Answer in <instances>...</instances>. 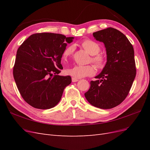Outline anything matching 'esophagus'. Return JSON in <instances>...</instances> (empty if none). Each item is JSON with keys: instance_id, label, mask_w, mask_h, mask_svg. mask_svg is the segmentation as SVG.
Returning <instances> with one entry per match:
<instances>
[{"instance_id": "esophagus-1", "label": "esophagus", "mask_w": 150, "mask_h": 150, "mask_svg": "<svg viewBox=\"0 0 150 150\" xmlns=\"http://www.w3.org/2000/svg\"><path fill=\"white\" fill-rule=\"evenodd\" d=\"M79 81V79H78L75 78H73V77H72V82L75 83V82H77V81Z\"/></svg>"}]
</instances>
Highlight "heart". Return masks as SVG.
Masks as SVG:
<instances>
[{
  "mask_svg": "<svg viewBox=\"0 0 150 150\" xmlns=\"http://www.w3.org/2000/svg\"><path fill=\"white\" fill-rule=\"evenodd\" d=\"M82 46L90 55L91 61L99 69H102L106 65V58L102 53H99L101 47L99 44L91 39H85L81 43ZM75 50L73 45L67 46L62 53V58L66 60L71 57ZM66 73L75 78H81L93 76L95 73V68L93 65H75L66 70Z\"/></svg>",
  "mask_w": 150,
  "mask_h": 150,
  "instance_id": "heart-1",
  "label": "heart"
}]
</instances>
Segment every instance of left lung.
Returning <instances> with one entry per match:
<instances>
[{
  "label": "left lung",
  "mask_w": 150,
  "mask_h": 150,
  "mask_svg": "<svg viewBox=\"0 0 150 150\" xmlns=\"http://www.w3.org/2000/svg\"><path fill=\"white\" fill-rule=\"evenodd\" d=\"M93 37L104 44L107 62L102 72L90 82L84 94L91 105L111 109L120 104L128 96L137 74L132 44L125 34L108 28L94 33Z\"/></svg>",
  "instance_id": "obj_1"
}]
</instances>
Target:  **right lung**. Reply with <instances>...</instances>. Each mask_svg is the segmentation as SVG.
<instances>
[{
    "label": "right lung",
    "mask_w": 150,
    "mask_h": 150,
    "mask_svg": "<svg viewBox=\"0 0 150 150\" xmlns=\"http://www.w3.org/2000/svg\"><path fill=\"white\" fill-rule=\"evenodd\" d=\"M73 37L54 33L31 35L17 49L13 76L18 90L29 105L47 110L60 101L64 89L71 83L69 76L58 74L63 51Z\"/></svg>",
    "instance_id": "add662e5"
}]
</instances>
